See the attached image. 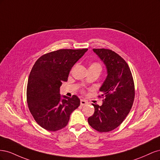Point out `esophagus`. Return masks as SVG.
I'll use <instances>...</instances> for the list:
<instances>
[{
  "mask_svg": "<svg viewBox=\"0 0 160 160\" xmlns=\"http://www.w3.org/2000/svg\"><path fill=\"white\" fill-rule=\"evenodd\" d=\"M80 103L81 105H85L88 103V101H86L85 99H81Z\"/></svg>",
  "mask_w": 160,
  "mask_h": 160,
  "instance_id": "obj_1",
  "label": "esophagus"
}]
</instances>
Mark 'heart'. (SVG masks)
Masks as SVG:
<instances>
[{
    "mask_svg": "<svg viewBox=\"0 0 160 160\" xmlns=\"http://www.w3.org/2000/svg\"><path fill=\"white\" fill-rule=\"evenodd\" d=\"M89 68L99 70L100 72H101V65H100L99 63H98V62H93V63H92V64L90 65Z\"/></svg>",
    "mask_w": 160,
    "mask_h": 160,
    "instance_id": "heart-1",
    "label": "heart"
}]
</instances>
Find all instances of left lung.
I'll return each mask as SVG.
<instances>
[{
    "mask_svg": "<svg viewBox=\"0 0 160 160\" xmlns=\"http://www.w3.org/2000/svg\"><path fill=\"white\" fill-rule=\"evenodd\" d=\"M107 69V77L99 91L104 98L101 105L93 104V115L88 123L99 132H108L122 123L132 109L135 97L133 77L122 57L105 49H93Z\"/></svg>",
    "mask_w": 160,
    "mask_h": 160,
    "instance_id": "obj_1",
    "label": "left lung"
}]
</instances>
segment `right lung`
Returning a JSON list of instances; mask_svg holds the SVG:
<instances>
[{
	"label": "right lung",
	"mask_w": 160,
	"mask_h": 160,
	"mask_svg": "<svg viewBox=\"0 0 160 160\" xmlns=\"http://www.w3.org/2000/svg\"><path fill=\"white\" fill-rule=\"evenodd\" d=\"M88 50L52 51L38 58L33 65L28 79L27 101L32 117L42 128L55 132L65 128L71 113L79 106L78 97L61 96L60 87Z\"/></svg>",
	"instance_id": "obj_1"
}]
</instances>
